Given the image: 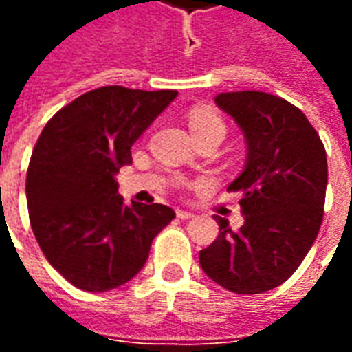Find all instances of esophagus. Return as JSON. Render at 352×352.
Returning a JSON list of instances; mask_svg holds the SVG:
<instances>
[{
  "label": "esophagus",
  "mask_w": 352,
  "mask_h": 352,
  "mask_svg": "<svg viewBox=\"0 0 352 352\" xmlns=\"http://www.w3.org/2000/svg\"><path fill=\"white\" fill-rule=\"evenodd\" d=\"M177 217H179L181 221H188V219L194 217V213H192V211H186V209H177Z\"/></svg>",
  "instance_id": "34e87169"
}]
</instances>
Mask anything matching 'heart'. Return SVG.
Masks as SVG:
<instances>
[{
	"mask_svg": "<svg viewBox=\"0 0 352 352\" xmlns=\"http://www.w3.org/2000/svg\"><path fill=\"white\" fill-rule=\"evenodd\" d=\"M188 126H190L192 135H199L206 131H219V133H226V124L221 116L217 115L214 111L206 107L194 109L188 116Z\"/></svg>",
	"mask_w": 352,
	"mask_h": 352,
	"instance_id": "1",
	"label": "heart"
}]
</instances>
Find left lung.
Wrapping results in <instances>:
<instances>
[{"label":"left lung","mask_w":352,"mask_h":352,"mask_svg":"<svg viewBox=\"0 0 352 352\" xmlns=\"http://www.w3.org/2000/svg\"><path fill=\"white\" fill-rule=\"evenodd\" d=\"M214 103L241 128L243 171L228 190L241 192L243 226L221 232L199 251L209 279L236 294H262L298 270L317 239L324 213L328 164L317 130L302 111L272 94L224 92Z\"/></svg>","instance_id":"obj_1"}]
</instances>
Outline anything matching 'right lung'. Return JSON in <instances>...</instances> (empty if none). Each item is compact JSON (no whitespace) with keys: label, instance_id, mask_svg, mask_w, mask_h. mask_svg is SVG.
I'll return each mask as SVG.
<instances>
[{"label":"right lung","instance_id":"obj_1","mask_svg":"<svg viewBox=\"0 0 352 352\" xmlns=\"http://www.w3.org/2000/svg\"><path fill=\"white\" fill-rule=\"evenodd\" d=\"M175 90L101 87L60 109L35 143L26 177L32 230L73 287L105 292L131 280L175 219L162 204H124L116 173Z\"/></svg>","mask_w":352,"mask_h":352}]
</instances>
